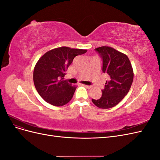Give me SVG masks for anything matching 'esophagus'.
Masks as SVG:
<instances>
[{
	"instance_id": "esophagus-1",
	"label": "esophagus",
	"mask_w": 160,
	"mask_h": 160,
	"mask_svg": "<svg viewBox=\"0 0 160 160\" xmlns=\"http://www.w3.org/2000/svg\"><path fill=\"white\" fill-rule=\"evenodd\" d=\"M83 86H84L85 88H86L87 89H90L91 88V85H83Z\"/></svg>"
}]
</instances>
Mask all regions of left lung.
<instances>
[{"mask_svg":"<svg viewBox=\"0 0 160 160\" xmlns=\"http://www.w3.org/2000/svg\"><path fill=\"white\" fill-rule=\"evenodd\" d=\"M102 61V71L108 76L102 96L92 99L99 108L109 109L117 105L128 94L133 83V71L126 55L109 47H100L95 49Z\"/></svg>","mask_w":160,"mask_h":160,"instance_id":"1","label":"left lung"}]
</instances>
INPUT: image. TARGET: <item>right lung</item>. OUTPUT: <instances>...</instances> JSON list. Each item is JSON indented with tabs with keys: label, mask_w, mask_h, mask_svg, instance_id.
<instances>
[{
	"label": "right lung",
	"mask_w": 160,
	"mask_h": 160,
	"mask_svg": "<svg viewBox=\"0 0 160 160\" xmlns=\"http://www.w3.org/2000/svg\"><path fill=\"white\" fill-rule=\"evenodd\" d=\"M86 52L61 47L47 52L40 58L34 69L33 81L38 94L46 102L59 107L71 101L77 88L63 80L65 71L76 56Z\"/></svg>",
	"instance_id": "obj_1"
}]
</instances>
